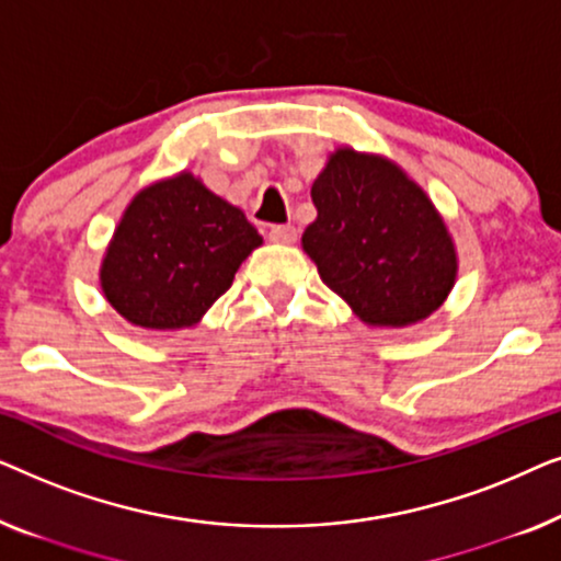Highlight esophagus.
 I'll return each mask as SVG.
<instances>
[{
  "label": "esophagus",
  "mask_w": 561,
  "mask_h": 561,
  "mask_svg": "<svg viewBox=\"0 0 561 561\" xmlns=\"http://www.w3.org/2000/svg\"><path fill=\"white\" fill-rule=\"evenodd\" d=\"M267 237H271L273 242L290 244V242H296L298 232H296V227H290V225H275V227H271V232H267Z\"/></svg>",
  "instance_id": "esophagus-1"
}]
</instances>
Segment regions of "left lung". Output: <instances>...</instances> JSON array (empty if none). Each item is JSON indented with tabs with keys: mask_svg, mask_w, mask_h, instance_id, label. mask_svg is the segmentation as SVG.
Returning a JSON list of instances; mask_svg holds the SVG:
<instances>
[{
	"mask_svg": "<svg viewBox=\"0 0 561 561\" xmlns=\"http://www.w3.org/2000/svg\"><path fill=\"white\" fill-rule=\"evenodd\" d=\"M311 202L317 219L301 248L363 324L413 327L442 309L459 271L455 240L396 160L336 148L313 181Z\"/></svg>",
	"mask_w": 561,
	"mask_h": 561,
	"instance_id": "left-lung-1",
	"label": "left lung"
}]
</instances>
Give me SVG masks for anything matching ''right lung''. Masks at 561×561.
Here are the masks:
<instances>
[{"label": "right lung", "instance_id": "right-lung-1", "mask_svg": "<svg viewBox=\"0 0 561 561\" xmlns=\"http://www.w3.org/2000/svg\"><path fill=\"white\" fill-rule=\"evenodd\" d=\"M263 244L257 229L191 171L135 194L106 244L99 286L129 324L173 332L202 321Z\"/></svg>", "mask_w": 561, "mask_h": 561}]
</instances>
